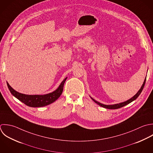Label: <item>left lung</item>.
I'll use <instances>...</instances> for the list:
<instances>
[{"instance_id":"8db88e82","label":"left lung","mask_w":153,"mask_h":153,"mask_svg":"<svg viewBox=\"0 0 153 153\" xmlns=\"http://www.w3.org/2000/svg\"><path fill=\"white\" fill-rule=\"evenodd\" d=\"M146 78L145 79L144 82V83H143V85H142L141 89L139 90V91L137 92V94L135 96H134V97H133L132 98H131L130 100H128V101H125V102L120 103V104H114V105H104V104H101V103L98 102V101H95L94 99H93V98H92V100L95 103H97L98 105H100L101 107H104V108H108V109H117V108H121V107H124V106H125V105L129 104V103H131V102H132L133 101L135 100L139 97V95L141 94V92L143 91V88H144V85H145V83H146Z\"/></svg>"}]
</instances>
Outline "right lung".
<instances>
[{
  "instance_id": "add662e5",
  "label": "right lung",
  "mask_w": 153,
  "mask_h": 153,
  "mask_svg": "<svg viewBox=\"0 0 153 153\" xmlns=\"http://www.w3.org/2000/svg\"><path fill=\"white\" fill-rule=\"evenodd\" d=\"M67 77H66L61 83L58 88L54 92L43 95H25L19 93L15 91L7 82V85L8 89H9L10 93L20 101L25 104L28 107H41L48 105L53 102H55L62 94L63 91V87L65 80Z\"/></svg>"
}]
</instances>
